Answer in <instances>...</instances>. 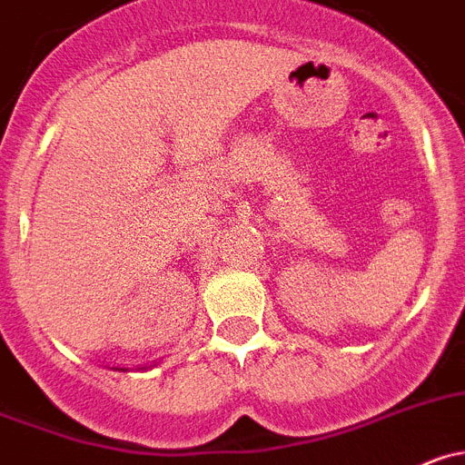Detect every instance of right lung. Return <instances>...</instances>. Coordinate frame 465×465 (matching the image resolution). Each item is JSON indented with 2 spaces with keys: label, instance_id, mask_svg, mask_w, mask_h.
I'll use <instances>...</instances> for the list:
<instances>
[{
  "label": "right lung",
  "instance_id": "1",
  "mask_svg": "<svg viewBox=\"0 0 465 465\" xmlns=\"http://www.w3.org/2000/svg\"><path fill=\"white\" fill-rule=\"evenodd\" d=\"M154 365H157V362H153V365H145V368H139V370H150V368H154ZM112 370H123V372H127L125 368H112Z\"/></svg>",
  "mask_w": 465,
  "mask_h": 465
}]
</instances>
